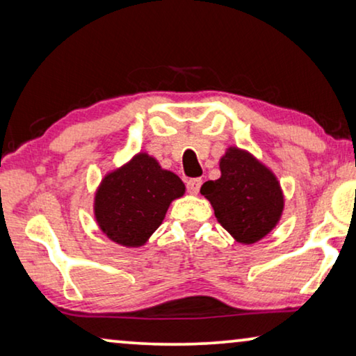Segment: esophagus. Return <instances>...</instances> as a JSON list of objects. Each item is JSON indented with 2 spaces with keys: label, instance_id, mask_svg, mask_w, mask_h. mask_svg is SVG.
<instances>
[{
  "label": "esophagus",
  "instance_id": "1",
  "mask_svg": "<svg viewBox=\"0 0 356 356\" xmlns=\"http://www.w3.org/2000/svg\"><path fill=\"white\" fill-rule=\"evenodd\" d=\"M202 187V179H188L187 180V190L192 195H197Z\"/></svg>",
  "mask_w": 356,
  "mask_h": 356
}]
</instances>
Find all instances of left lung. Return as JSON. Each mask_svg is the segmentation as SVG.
I'll return each instance as SVG.
<instances>
[{"label": "left lung", "mask_w": 356, "mask_h": 356, "mask_svg": "<svg viewBox=\"0 0 356 356\" xmlns=\"http://www.w3.org/2000/svg\"><path fill=\"white\" fill-rule=\"evenodd\" d=\"M219 169L221 177L204 182L200 192L235 242H259L277 226L284 211V193L276 174L238 147L226 149Z\"/></svg>", "instance_id": "8db88e82"}]
</instances>
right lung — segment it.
I'll list each match as a JSON object with an SVG mask.
<instances>
[{
    "instance_id": "1",
    "label": "right lung",
    "mask_w": 356,
    "mask_h": 356,
    "mask_svg": "<svg viewBox=\"0 0 356 356\" xmlns=\"http://www.w3.org/2000/svg\"><path fill=\"white\" fill-rule=\"evenodd\" d=\"M185 185L158 159L138 152L102 179L93 200L98 227L111 242L143 247L161 226L169 204L184 197Z\"/></svg>"
}]
</instances>
